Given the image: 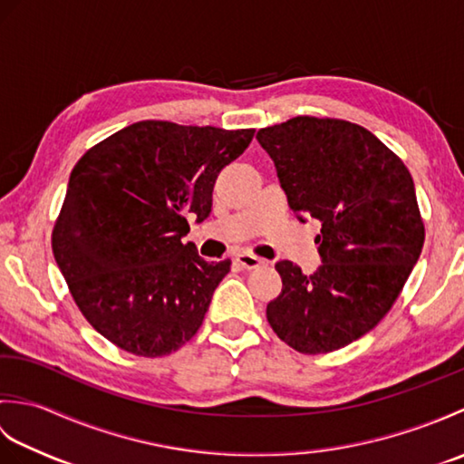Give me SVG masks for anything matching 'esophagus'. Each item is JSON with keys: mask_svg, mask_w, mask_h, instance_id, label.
I'll return each instance as SVG.
<instances>
[{"mask_svg": "<svg viewBox=\"0 0 464 464\" xmlns=\"http://www.w3.org/2000/svg\"><path fill=\"white\" fill-rule=\"evenodd\" d=\"M235 261H237V265L243 269H257V267H261V265H265V259L257 257V255H253V253H247V251L235 255Z\"/></svg>", "mask_w": 464, "mask_h": 464, "instance_id": "obj_1", "label": "esophagus"}]
</instances>
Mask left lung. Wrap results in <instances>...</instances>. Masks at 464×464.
Returning a JSON list of instances; mask_svg holds the SVG:
<instances>
[{"label": "left lung", "instance_id": "left-lung-1", "mask_svg": "<svg viewBox=\"0 0 464 464\" xmlns=\"http://www.w3.org/2000/svg\"><path fill=\"white\" fill-rule=\"evenodd\" d=\"M257 141L299 221H321L319 269L307 277L291 261L275 265L283 291L267 304V321L295 351H337L377 327L420 257L415 183L357 123L301 115L259 130Z\"/></svg>", "mask_w": 464, "mask_h": 464}]
</instances>
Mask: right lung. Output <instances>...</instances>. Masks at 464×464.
I'll list each match as a JSON object with an SVG mask.
<instances>
[{"mask_svg": "<svg viewBox=\"0 0 464 464\" xmlns=\"http://www.w3.org/2000/svg\"><path fill=\"white\" fill-rule=\"evenodd\" d=\"M255 130L140 121L87 151L69 175L52 247L92 327L140 357L199 331L231 261L207 263L187 219L211 213L215 179Z\"/></svg>", "mask_w": 464, "mask_h": 464, "instance_id": "1", "label": "right lung"}]
</instances>
